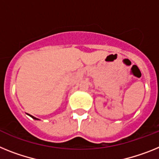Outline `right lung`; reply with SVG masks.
<instances>
[{
    "label": "right lung",
    "mask_w": 159,
    "mask_h": 159,
    "mask_svg": "<svg viewBox=\"0 0 159 159\" xmlns=\"http://www.w3.org/2000/svg\"><path fill=\"white\" fill-rule=\"evenodd\" d=\"M30 117H31L32 118H34V119H35V120H40V119H38V118H35V117H34V116H32V115H30Z\"/></svg>",
    "instance_id": "1"
}]
</instances>
